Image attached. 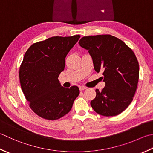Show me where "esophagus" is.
<instances>
[{
  "label": "esophagus",
  "mask_w": 153,
  "mask_h": 153,
  "mask_svg": "<svg viewBox=\"0 0 153 153\" xmlns=\"http://www.w3.org/2000/svg\"><path fill=\"white\" fill-rule=\"evenodd\" d=\"M87 89V87H85V86H80L79 87L80 91H82V90H83V89Z\"/></svg>",
  "instance_id": "1"
}]
</instances>
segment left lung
Returning a JSON list of instances; mask_svg holds the SVG:
<instances>
[{
	"instance_id": "obj_1",
	"label": "left lung",
	"mask_w": 153,
	"mask_h": 153,
	"mask_svg": "<svg viewBox=\"0 0 153 153\" xmlns=\"http://www.w3.org/2000/svg\"><path fill=\"white\" fill-rule=\"evenodd\" d=\"M79 44L88 50L97 72L103 71L105 86L97 89L91 101L95 112L103 116H115L126 109L137 90L139 62L133 50L120 39L109 34L84 36Z\"/></svg>"
}]
</instances>
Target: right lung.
<instances>
[{
  "instance_id": "1",
  "label": "right lung",
  "mask_w": 153,
  "mask_h": 153,
  "mask_svg": "<svg viewBox=\"0 0 153 153\" xmlns=\"http://www.w3.org/2000/svg\"><path fill=\"white\" fill-rule=\"evenodd\" d=\"M79 38H49L33 44L25 53L19 69L21 88L29 107L42 118L53 121L64 117L79 94L78 87L63 88L58 79L65 57Z\"/></svg>"
}]
</instances>
